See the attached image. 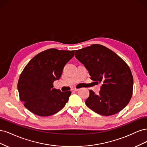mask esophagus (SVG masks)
Returning a JSON list of instances; mask_svg holds the SVG:
<instances>
[{
	"mask_svg": "<svg viewBox=\"0 0 147 147\" xmlns=\"http://www.w3.org/2000/svg\"><path fill=\"white\" fill-rule=\"evenodd\" d=\"M78 90H79V89L76 88H74L72 89V91H78Z\"/></svg>",
	"mask_w": 147,
	"mask_h": 147,
	"instance_id": "1",
	"label": "esophagus"
}]
</instances>
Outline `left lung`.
Returning <instances> with one entry per match:
<instances>
[{"label":"left lung","mask_w":147,"mask_h":147,"mask_svg":"<svg viewBox=\"0 0 147 147\" xmlns=\"http://www.w3.org/2000/svg\"><path fill=\"white\" fill-rule=\"evenodd\" d=\"M75 56L88 70L91 79L101 84L98 94L90 91L87 107L104 116L116 114L125 107L133 90L132 75L125 62L99 44L76 50Z\"/></svg>","instance_id":"8db88e82"}]
</instances>
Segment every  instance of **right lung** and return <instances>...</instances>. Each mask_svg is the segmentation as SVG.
I'll return each instance as SVG.
<instances>
[{"instance_id": "add662e5", "label": "right lung", "mask_w": 147, "mask_h": 147, "mask_svg": "<svg viewBox=\"0 0 147 147\" xmlns=\"http://www.w3.org/2000/svg\"><path fill=\"white\" fill-rule=\"evenodd\" d=\"M74 51L51 48L38 53L21 74L18 90L21 101L30 112L40 117L58 112L68 102L71 91L61 92L53 87Z\"/></svg>"}]
</instances>
